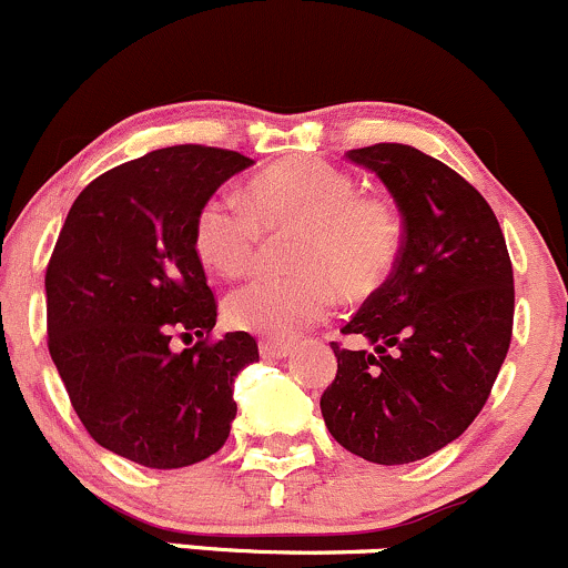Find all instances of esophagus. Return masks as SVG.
Listing matches in <instances>:
<instances>
[{
	"mask_svg": "<svg viewBox=\"0 0 568 568\" xmlns=\"http://www.w3.org/2000/svg\"><path fill=\"white\" fill-rule=\"evenodd\" d=\"M292 352V344H282V341H262L260 355L265 359H282Z\"/></svg>",
	"mask_w": 568,
	"mask_h": 568,
	"instance_id": "1",
	"label": "esophagus"
}]
</instances>
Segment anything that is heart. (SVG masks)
Listing matches in <instances>:
<instances>
[{
    "mask_svg": "<svg viewBox=\"0 0 568 568\" xmlns=\"http://www.w3.org/2000/svg\"><path fill=\"white\" fill-rule=\"evenodd\" d=\"M295 224L286 276H260L224 297L230 327L292 341L325 320L338 286L349 295L376 290L404 246L400 213L382 194L357 192L355 175L320 156H290L248 179L243 203L213 194L194 216V252L222 273L241 276L257 254L262 230Z\"/></svg>",
    "mask_w": 568,
    "mask_h": 568,
    "instance_id": "obj_1",
    "label": "heart"
}]
</instances>
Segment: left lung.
<instances>
[{
    "instance_id": "left-lung-1",
    "label": "left lung",
    "mask_w": 568,
    "mask_h": 568,
    "mask_svg": "<svg viewBox=\"0 0 568 568\" xmlns=\"http://www.w3.org/2000/svg\"><path fill=\"white\" fill-rule=\"evenodd\" d=\"M404 216L393 273L333 341L322 417L344 449L382 466L423 460L455 442L490 398L511 344L515 276L487 200L453 168L404 143L352 149Z\"/></svg>"
}]
</instances>
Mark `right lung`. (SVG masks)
Instances as JSON below:
<instances>
[{"label": "right lung", "mask_w": 568, "mask_h": 568, "mask_svg": "<svg viewBox=\"0 0 568 568\" xmlns=\"http://www.w3.org/2000/svg\"><path fill=\"white\" fill-rule=\"evenodd\" d=\"M248 164L194 143L119 164L78 194L53 246L48 352L89 436L140 466L219 453L235 376L260 359L248 333L213 338L216 297L192 241L200 205ZM173 334L199 344L173 353Z\"/></svg>", "instance_id": "obj_1"}]
</instances>
